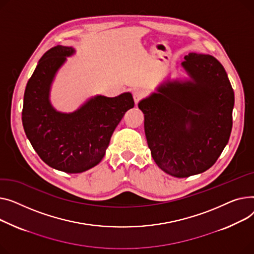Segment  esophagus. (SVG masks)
Wrapping results in <instances>:
<instances>
[{
	"label": "esophagus",
	"mask_w": 254,
	"mask_h": 254,
	"mask_svg": "<svg viewBox=\"0 0 254 254\" xmlns=\"http://www.w3.org/2000/svg\"><path fill=\"white\" fill-rule=\"evenodd\" d=\"M145 93L143 90H141V89H134L133 90V98H134V101H135V103H137L139 100H141L143 97H144Z\"/></svg>",
	"instance_id": "esophagus-1"
}]
</instances>
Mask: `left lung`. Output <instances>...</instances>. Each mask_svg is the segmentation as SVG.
<instances>
[{
	"mask_svg": "<svg viewBox=\"0 0 254 254\" xmlns=\"http://www.w3.org/2000/svg\"><path fill=\"white\" fill-rule=\"evenodd\" d=\"M183 66L191 81L168 82L138 103L157 165L175 177L209 169L227 145L235 95L228 74L211 55L190 53Z\"/></svg>",
	"mask_w": 254,
	"mask_h": 254,
	"instance_id": "8db88e82",
	"label": "left lung"
}]
</instances>
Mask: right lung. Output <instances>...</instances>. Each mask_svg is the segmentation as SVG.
<instances>
[{"label": "right lung", "instance_id": "obj_1", "mask_svg": "<svg viewBox=\"0 0 254 254\" xmlns=\"http://www.w3.org/2000/svg\"><path fill=\"white\" fill-rule=\"evenodd\" d=\"M71 47L55 46L45 53L24 91L22 124L39 157L50 167L81 173L102 160L113 133L125 113L134 107L130 93L117 97L96 96L71 114L56 112L49 89L56 70Z\"/></svg>", "mask_w": 254, "mask_h": 254}]
</instances>
